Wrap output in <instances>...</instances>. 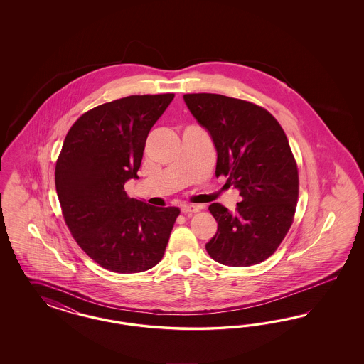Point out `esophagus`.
<instances>
[{"mask_svg": "<svg viewBox=\"0 0 364 364\" xmlns=\"http://www.w3.org/2000/svg\"><path fill=\"white\" fill-rule=\"evenodd\" d=\"M180 210H181L183 213H193V212H198L200 208H198V205H195V204H183L180 207Z\"/></svg>", "mask_w": 364, "mask_h": 364, "instance_id": "34e87169", "label": "esophagus"}]
</instances>
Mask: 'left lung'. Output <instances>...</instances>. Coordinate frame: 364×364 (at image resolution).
I'll use <instances>...</instances> for the list:
<instances>
[{
	"label": "left lung",
	"instance_id": "left-lung-1",
	"mask_svg": "<svg viewBox=\"0 0 364 364\" xmlns=\"http://www.w3.org/2000/svg\"><path fill=\"white\" fill-rule=\"evenodd\" d=\"M183 99L213 140L216 176H227L242 198L236 212L210 204L218 232L205 250L220 264H259L275 252L296 210L298 166L286 133L269 112L244 100L215 93Z\"/></svg>",
	"mask_w": 364,
	"mask_h": 364
}]
</instances>
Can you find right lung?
I'll list each match as a JSON object with an SVG mask.
<instances>
[{
  "mask_svg": "<svg viewBox=\"0 0 364 364\" xmlns=\"http://www.w3.org/2000/svg\"><path fill=\"white\" fill-rule=\"evenodd\" d=\"M173 93L128 96L84 113L66 134L55 191L66 225L92 260L119 274L151 269L166 252L177 207L128 198L144 148Z\"/></svg>",
  "mask_w": 364,
  "mask_h": 364,
  "instance_id": "right-lung-1",
  "label": "right lung"
}]
</instances>
